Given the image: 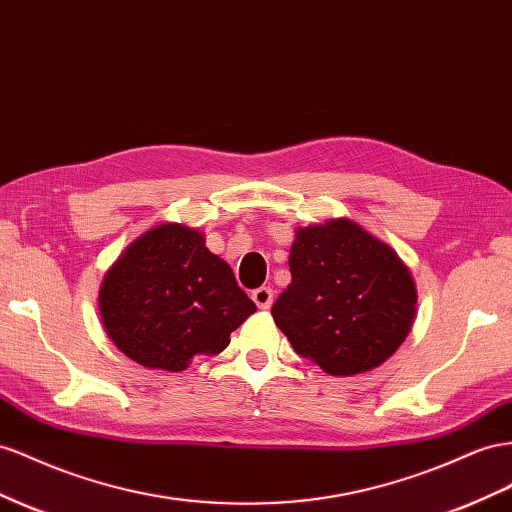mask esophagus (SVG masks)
Masks as SVG:
<instances>
[{
    "instance_id": "34e87169",
    "label": "esophagus",
    "mask_w": 512,
    "mask_h": 512,
    "mask_svg": "<svg viewBox=\"0 0 512 512\" xmlns=\"http://www.w3.org/2000/svg\"><path fill=\"white\" fill-rule=\"evenodd\" d=\"M273 295L275 293H273L271 286H260V288H256L254 293H252V299H254V303H256L260 310H269L271 303H273Z\"/></svg>"
}]
</instances>
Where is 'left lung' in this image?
I'll return each instance as SVG.
<instances>
[{
	"label": "left lung",
	"mask_w": 512,
	"mask_h": 512,
	"mask_svg": "<svg viewBox=\"0 0 512 512\" xmlns=\"http://www.w3.org/2000/svg\"><path fill=\"white\" fill-rule=\"evenodd\" d=\"M288 288L273 303L293 349L331 377L381 366L409 336L418 290L394 247L353 219L295 230Z\"/></svg>",
	"instance_id": "left-lung-1"
}]
</instances>
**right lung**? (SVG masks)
I'll return each mask as SVG.
<instances>
[{"instance_id": "add662e5", "label": "right lung", "mask_w": 512, "mask_h": 512, "mask_svg": "<svg viewBox=\"0 0 512 512\" xmlns=\"http://www.w3.org/2000/svg\"><path fill=\"white\" fill-rule=\"evenodd\" d=\"M99 312L109 340L135 364L181 372L196 355L222 353L256 306L204 232L165 222L107 269Z\"/></svg>"}]
</instances>
